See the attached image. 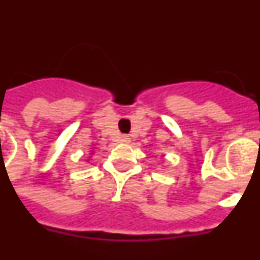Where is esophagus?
Listing matches in <instances>:
<instances>
[{
    "label": "esophagus",
    "instance_id": "1",
    "mask_svg": "<svg viewBox=\"0 0 260 260\" xmlns=\"http://www.w3.org/2000/svg\"><path fill=\"white\" fill-rule=\"evenodd\" d=\"M120 140H121V143H129L131 137L125 136V135H124V136H121V139H120Z\"/></svg>",
    "mask_w": 260,
    "mask_h": 260
}]
</instances>
